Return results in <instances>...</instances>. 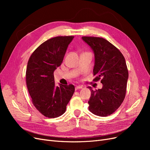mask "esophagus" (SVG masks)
<instances>
[{
  "instance_id": "esophagus-1",
  "label": "esophagus",
  "mask_w": 150,
  "mask_h": 150,
  "mask_svg": "<svg viewBox=\"0 0 150 150\" xmlns=\"http://www.w3.org/2000/svg\"><path fill=\"white\" fill-rule=\"evenodd\" d=\"M82 88H83V86H76V88H75V89H76V91H77L78 89H82Z\"/></svg>"
}]
</instances>
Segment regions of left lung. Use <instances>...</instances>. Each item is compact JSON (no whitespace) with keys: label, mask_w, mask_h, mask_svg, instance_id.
I'll return each instance as SVG.
<instances>
[{"label":"left lung","mask_w":150,"mask_h":150,"mask_svg":"<svg viewBox=\"0 0 150 150\" xmlns=\"http://www.w3.org/2000/svg\"><path fill=\"white\" fill-rule=\"evenodd\" d=\"M94 54V81L101 80V89L91 91L89 110L94 115L108 116L112 114L123 101L128 71L125 59L115 46L101 38L83 37Z\"/></svg>","instance_id":"obj_1"}]
</instances>
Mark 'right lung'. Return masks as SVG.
<instances>
[{
	"label": "right lung",
	"instance_id": "obj_1",
	"mask_svg": "<svg viewBox=\"0 0 150 150\" xmlns=\"http://www.w3.org/2000/svg\"><path fill=\"white\" fill-rule=\"evenodd\" d=\"M74 36L48 39L30 56L26 70V83L32 101L42 115L54 118L64 114L74 92L72 84L56 86L54 71L60 66Z\"/></svg>",
	"mask_w": 150,
	"mask_h": 150
}]
</instances>
